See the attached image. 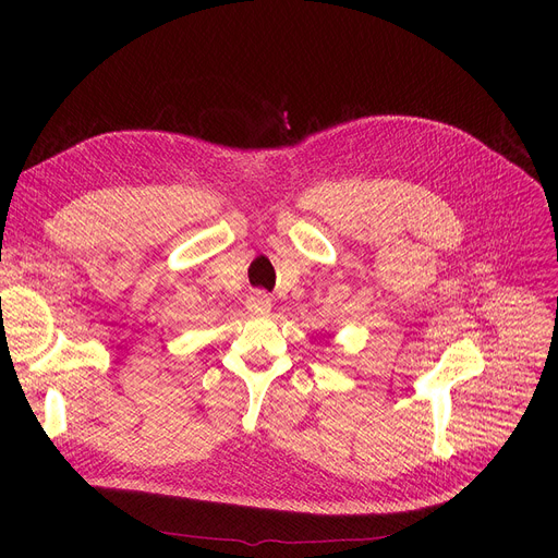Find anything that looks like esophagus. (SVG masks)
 <instances>
[{"label":"esophagus","mask_w":558,"mask_h":558,"mask_svg":"<svg viewBox=\"0 0 558 558\" xmlns=\"http://www.w3.org/2000/svg\"><path fill=\"white\" fill-rule=\"evenodd\" d=\"M271 310V299L264 291H255L248 299V312L251 314H267Z\"/></svg>","instance_id":"34e87169"}]
</instances>
